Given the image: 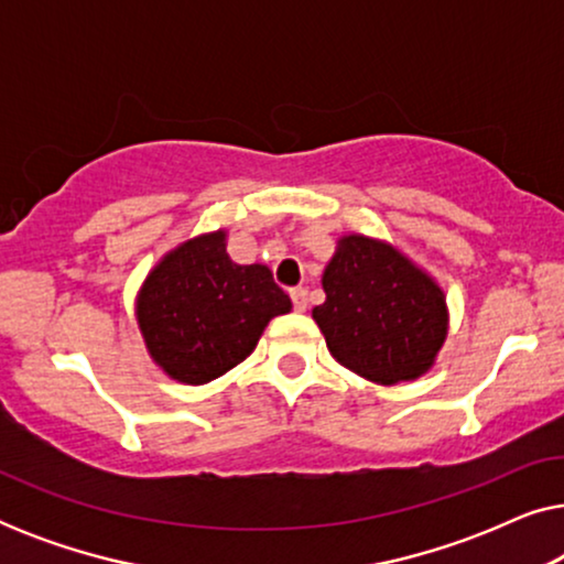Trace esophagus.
Here are the masks:
<instances>
[{"instance_id":"1","label":"esophagus","mask_w":564,"mask_h":564,"mask_svg":"<svg viewBox=\"0 0 564 564\" xmlns=\"http://www.w3.org/2000/svg\"><path fill=\"white\" fill-rule=\"evenodd\" d=\"M290 297H292V305H295V311L297 313H305V307H307V290H303V288L292 290Z\"/></svg>"}]
</instances>
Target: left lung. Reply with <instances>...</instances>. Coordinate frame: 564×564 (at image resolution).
<instances>
[{
	"instance_id": "8db88e82",
	"label": "left lung",
	"mask_w": 564,
	"mask_h": 564,
	"mask_svg": "<svg viewBox=\"0 0 564 564\" xmlns=\"http://www.w3.org/2000/svg\"><path fill=\"white\" fill-rule=\"evenodd\" d=\"M313 318L338 365L377 384L426 375L446 338V300L390 243L344 236L323 272Z\"/></svg>"
}]
</instances>
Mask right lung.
Listing matches in <instances>:
<instances>
[{
  "mask_svg": "<svg viewBox=\"0 0 564 564\" xmlns=\"http://www.w3.org/2000/svg\"><path fill=\"white\" fill-rule=\"evenodd\" d=\"M290 297L264 264H236L226 230L166 253L138 295V326L151 357L174 380L205 384L243 361Z\"/></svg>",
  "mask_w": 564,
  "mask_h": 564,
  "instance_id": "add662e5",
  "label": "right lung"
}]
</instances>
